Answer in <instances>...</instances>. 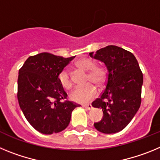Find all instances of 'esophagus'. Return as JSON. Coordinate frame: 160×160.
I'll return each mask as SVG.
<instances>
[{"label": "esophagus", "instance_id": "1", "mask_svg": "<svg viewBox=\"0 0 160 160\" xmlns=\"http://www.w3.org/2000/svg\"><path fill=\"white\" fill-rule=\"evenodd\" d=\"M82 107H84L85 109L89 110V111H90V110H91V109L93 108L92 105H90V104H83V105H82Z\"/></svg>", "mask_w": 160, "mask_h": 160}]
</instances>
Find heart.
Segmentation results:
<instances>
[{"mask_svg":"<svg viewBox=\"0 0 160 160\" xmlns=\"http://www.w3.org/2000/svg\"><path fill=\"white\" fill-rule=\"evenodd\" d=\"M76 66L84 71L87 72L86 81L101 86L105 82L107 78V70L104 67L96 65V62L91 58H82L78 61ZM58 82L63 88L69 90L72 87V80L67 69H64L58 75ZM96 87L91 83L76 87L70 93V98L72 101L79 103H87L94 99L97 96Z\"/></svg>","mask_w":160,"mask_h":160,"instance_id":"heart-1","label":"heart"}]
</instances>
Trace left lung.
Returning <instances> with one entry per match:
<instances>
[{"instance_id": "8db88e82", "label": "left lung", "mask_w": 160, "mask_h": 160, "mask_svg": "<svg viewBox=\"0 0 160 160\" xmlns=\"http://www.w3.org/2000/svg\"><path fill=\"white\" fill-rule=\"evenodd\" d=\"M89 54L107 68L105 90L92 102L103 111L94 128L104 134L117 133L128 125L140 107L142 73L133 53L118 46H106Z\"/></svg>"}]
</instances>
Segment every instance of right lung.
Masks as SVG:
<instances>
[{"label": "right lung", "instance_id": "1", "mask_svg": "<svg viewBox=\"0 0 160 160\" xmlns=\"http://www.w3.org/2000/svg\"><path fill=\"white\" fill-rule=\"evenodd\" d=\"M74 58L41 53L28 58L19 70V106L30 125L42 134L51 135L66 129L72 111L80 106L62 102L67 94L58 82L60 72Z\"/></svg>", "mask_w": 160, "mask_h": 160}]
</instances>
